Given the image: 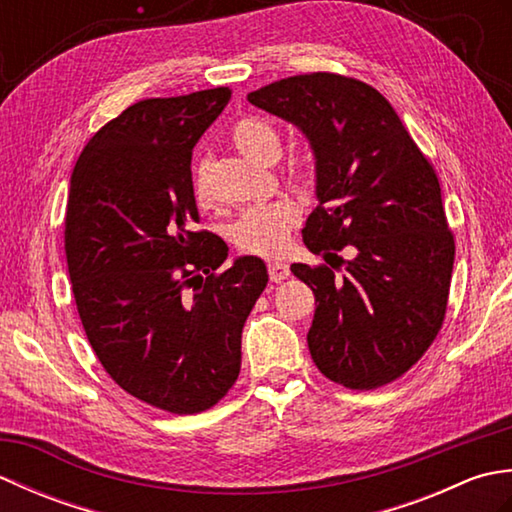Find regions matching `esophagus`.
<instances>
[{
  "mask_svg": "<svg viewBox=\"0 0 512 512\" xmlns=\"http://www.w3.org/2000/svg\"><path fill=\"white\" fill-rule=\"evenodd\" d=\"M268 275H270V281H275V284H279V281H284L290 277V266L288 264H279V262H270L268 264Z\"/></svg>",
  "mask_w": 512,
  "mask_h": 512,
  "instance_id": "obj_1",
  "label": "esophagus"
}]
</instances>
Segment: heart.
Instances as JSON below:
<instances>
[{"instance_id":"b5f03b06","label":"heart","mask_w":512,"mask_h":512,"mask_svg":"<svg viewBox=\"0 0 512 512\" xmlns=\"http://www.w3.org/2000/svg\"><path fill=\"white\" fill-rule=\"evenodd\" d=\"M233 145L246 158L270 165L279 158L281 136L279 129L266 118L246 116L233 127ZM290 176L301 184H308L314 176V165L310 158H299L290 165ZM195 200L202 206L211 204L209 191V160H202L193 178ZM301 222V206L292 198H279L262 206H253L242 213L233 224V244L246 255L257 257H279L290 246L292 228Z\"/></svg>"}]
</instances>
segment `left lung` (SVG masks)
<instances>
[{"instance_id":"1","label":"left lung","mask_w":512,"mask_h":512,"mask_svg":"<svg viewBox=\"0 0 512 512\" xmlns=\"http://www.w3.org/2000/svg\"><path fill=\"white\" fill-rule=\"evenodd\" d=\"M248 101L299 127L314 154L319 206L303 244L330 266H290L317 301L312 361L343 387L387 385L420 361L447 312L455 242L436 171L385 96L350 76H288Z\"/></svg>"}]
</instances>
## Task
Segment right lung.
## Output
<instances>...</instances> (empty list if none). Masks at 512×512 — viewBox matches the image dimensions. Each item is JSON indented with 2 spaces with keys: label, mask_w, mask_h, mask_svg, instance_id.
Returning <instances> with one entry per match:
<instances>
[{
  "label": "right lung",
  "mask_w": 512,
  "mask_h": 512,
  "mask_svg": "<svg viewBox=\"0 0 512 512\" xmlns=\"http://www.w3.org/2000/svg\"><path fill=\"white\" fill-rule=\"evenodd\" d=\"M231 101L213 88L145 99L81 151L65 206L76 310L105 372L171 413H200L235 385L242 328L268 284L259 257H228L200 222L191 154Z\"/></svg>",
  "instance_id": "right-lung-1"
}]
</instances>
